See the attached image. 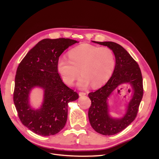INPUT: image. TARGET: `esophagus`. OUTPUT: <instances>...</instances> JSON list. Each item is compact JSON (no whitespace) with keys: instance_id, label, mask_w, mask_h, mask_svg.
Returning a JSON list of instances; mask_svg holds the SVG:
<instances>
[{"instance_id":"34e87169","label":"esophagus","mask_w":159,"mask_h":159,"mask_svg":"<svg viewBox=\"0 0 159 159\" xmlns=\"http://www.w3.org/2000/svg\"><path fill=\"white\" fill-rule=\"evenodd\" d=\"M79 96H80V97H82V96H84V95H86V93H84V92H79Z\"/></svg>"}]
</instances>
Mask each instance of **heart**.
Returning a JSON list of instances; mask_svg holds the SVG:
<instances>
[{
    "label": "heart",
    "mask_w": 159,
    "mask_h": 159,
    "mask_svg": "<svg viewBox=\"0 0 159 159\" xmlns=\"http://www.w3.org/2000/svg\"><path fill=\"white\" fill-rule=\"evenodd\" d=\"M115 57L111 49L89 44H82L69 52V59L65 56L58 60L57 69L62 80L72 86L80 73L77 85L82 88L90 83L98 87L109 79L115 68Z\"/></svg>",
    "instance_id": "heart-1"
}]
</instances>
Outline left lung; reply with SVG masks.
Masks as SVG:
<instances>
[{"label":"left lung","instance_id":"left-lung-1","mask_svg":"<svg viewBox=\"0 0 159 159\" xmlns=\"http://www.w3.org/2000/svg\"><path fill=\"white\" fill-rule=\"evenodd\" d=\"M92 42L112 50L115 57V66L106 84L88 94L91 101L88 111L89 120L91 127L100 134L113 135L122 131L135 120L143 96V77L138 64L120 45L113 42ZM123 84L129 87L131 99L125 106L123 116L113 118L110 115L108 98Z\"/></svg>","mask_w":159,"mask_h":159}]
</instances>
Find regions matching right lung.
Returning a JSON list of instances; mask_svg holds the SVG:
<instances>
[{"mask_svg": "<svg viewBox=\"0 0 159 159\" xmlns=\"http://www.w3.org/2000/svg\"><path fill=\"white\" fill-rule=\"evenodd\" d=\"M77 40L45 39L24 57L16 70L13 102L24 126L42 136L57 134L68 118V103L79 95L67 86L58 73L57 62L64 50ZM35 87L43 90V100L39 108L30 104V93Z\"/></svg>", "mask_w": 159, "mask_h": 159, "instance_id": "add662e5", "label": "right lung"}]
</instances>
